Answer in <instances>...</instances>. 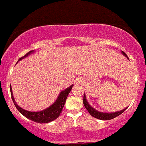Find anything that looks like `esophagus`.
<instances>
[{
	"instance_id": "obj_1",
	"label": "esophagus",
	"mask_w": 146,
	"mask_h": 146,
	"mask_svg": "<svg viewBox=\"0 0 146 146\" xmlns=\"http://www.w3.org/2000/svg\"><path fill=\"white\" fill-rule=\"evenodd\" d=\"M82 82H83V81H82V80L81 79V78H77V79H76V82L77 84H81V83H82Z\"/></svg>"
}]
</instances>
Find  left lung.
Segmentation results:
<instances>
[{"label": "left lung", "mask_w": 146, "mask_h": 146, "mask_svg": "<svg viewBox=\"0 0 146 146\" xmlns=\"http://www.w3.org/2000/svg\"><path fill=\"white\" fill-rule=\"evenodd\" d=\"M122 54L129 59L127 55L124 52L122 51ZM83 104L84 106H85L86 109H87V111L89 112V113H90L92 117L96 118V119H101V120H108V119H113V118L117 117V116H119V115L122 114V113L127 108H125V109L121 110H119V111L113 112V113H104V112H100L99 111V110H96L95 108H94L88 102H87V99H86V95L85 93H84V97H83Z\"/></svg>", "instance_id": "8db88e82"}]
</instances>
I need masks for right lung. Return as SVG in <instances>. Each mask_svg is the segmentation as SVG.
<instances>
[{
  "instance_id": "add662e5",
  "label": "right lung",
  "mask_w": 146,
  "mask_h": 146,
  "mask_svg": "<svg viewBox=\"0 0 146 146\" xmlns=\"http://www.w3.org/2000/svg\"><path fill=\"white\" fill-rule=\"evenodd\" d=\"M34 52V50H31V51L29 52L26 54V55H24L23 57L20 58V59L18 60V61L22 60L23 59L27 57L29 55H31V54ZM73 86V85H71L70 87H68V88L65 89L64 90L61 91L59 96H58L56 100L50 106L45 108V109L40 110V111L37 112L29 111V110L23 109L22 108L19 106L17 104L16 101L15 100V98H14L11 85H10V92H11L12 99V101H13L14 104H15L17 109L19 110L23 115L25 116L26 117L31 119V120L33 121V122H38V123H48V122H52V121L56 119V118L60 115L61 111H62L63 108H64L66 101L67 96H68V94L70 93Z\"/></svg>"
}]
</instances>
